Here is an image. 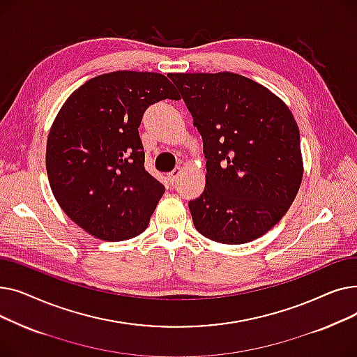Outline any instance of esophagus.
Masks as SVG:
<instances>
[{"instance_id":"esophagus-1","label":"esophagus","mask_w":357,"mask_h":357,"mask_svg":"<svg viewBox=\"0 0 357 357\" xmlns=\"http://www.w3.org/2000/svg\"><path fill=\"white\" fill-rule=\"evenodd\" d=\"M181 172H182V167H179V166H178V167H175L172 172H169V174H167V181L174 185V183L178 181V178H179V175H181Z\"/></svg>"}]
</instances>
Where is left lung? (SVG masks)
I'll return each instance as SVG.
<instances>
[{"instance_id": "obj_1", "label": "left lung", "mask_w": 357, "mask_h": 357, "mask_svg": "<svg viewBox=\"0 0 357 357\" xmlns=\"http://www.w3.org/2000/svg\"><path fill=\"white\" fill-rule=\"evenodd\" d=\"M207 159L204 192L190 201L195 229L243 245L285 215L303 181L299 130L282 100L231 72L169 73Z\"/></svg>"}]
</instances>
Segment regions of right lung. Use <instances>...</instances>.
<instances>
[{
	"label": "right lung",
	"mask_w": 357,
	"mask_h": 357,
	"mask_svg": "<svg viewBox=\"0 0 357 357\" xmlns=\"http://www.w3.org/2000/svg\"><path fill=\"white\" fill-rule=\"evenodd\" d=\"M179 100L162 73L119 70L85 82L49 131L46 169L65 214L93 237L119 241L143 233L165 186L144 169L139 126L162 100Z\"/></svg>",
	"instance_id": "obj_1"
}]
</instances>
